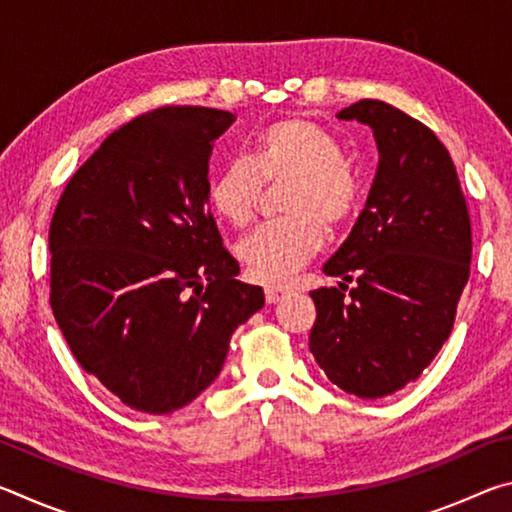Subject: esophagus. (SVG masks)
Instances as JSON below:
<instances>
[{
    "label": "esophagus",
    "instance_id": "obj_1",
    "mask_svg": "<svg viewBox=\"0 0 512 512\" xmlns=\"http://www.w3.org/2000/svg\"><path fill=\"white\" fill-rule=\"evenodd\" d=\"M284 289H280V287H266V291H264V296H266V302L268 305H275V302H280L282 298H284Z\"/></svg>",
    "mask_w": 512,
    "mask_h": 512
}]
</instances>
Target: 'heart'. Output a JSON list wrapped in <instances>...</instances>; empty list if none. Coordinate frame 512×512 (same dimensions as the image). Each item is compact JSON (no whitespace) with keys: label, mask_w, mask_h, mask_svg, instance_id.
<instances>
[{"label":"heart","mask_w":512,"mask_h":512,"mask_svg":"<svg viewBox=\"0 0 512 512\" xmlns=\"http://www.w3.org/2000/svg\"><path fill=\"white\" fill-rule=\"evenodd\" d=\"M289 187L280 210L287 216L239 244L248 275L284 284L325 246V225L339 228L359 210L361 185L343 144L307 117H284L257 133L248 160H232L207 189L214 214L232 228L253 223L262 185Z\"/></svg>","instance_id":"heart-1"}]
</instances>
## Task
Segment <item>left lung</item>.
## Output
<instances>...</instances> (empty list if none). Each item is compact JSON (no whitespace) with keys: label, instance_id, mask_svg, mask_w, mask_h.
<instances>
[{"label":"left lung","instance_id":"1","mask_svg":"<svg viewBox=\"0 0 512 512\" xmlns=\"http://www.w3.org/2000/svg\"><path fill=\"white\" fill-rule=\"evenodd\" d=\"M336 117L372 128L379 167L350 237L323 266L343 282L311 291L309 350L332 384L377 400L418 379L452 334L472 225L452 155L431 128L377 99Z\"/></svg>","mask_w":512,"mask_h":512}]
</instances>
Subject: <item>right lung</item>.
I'll list each match as a JSON object with an SVG mask.
<instances>
[{
    "mask_svg": "<svg viewBox=\"0 0 512 512\" xmlns=\"http://www.w3.org/2000/svg\"><path fill=\"white\" fill-rule=\"evenodd\" d=\"M232 121L201 106L135 117L74 173L51 219L56 323L83 370L135 411L196 400L264 307L207 207L212 144Z\"/></svg>",
    "mask_w": 512,
    "mask_h": 512,
    "instance_id": "obj_1",
    "label": "right lung"
}]
</instances>
